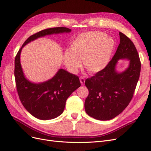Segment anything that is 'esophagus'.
Here are the masks:
<instances>
[{"mask_svg": "<svg viewBox=\"0 0 151 151\" xmlns=\"http://www.w3.org/2000/svg\"><path fill=\"white\" fill-rule=\"evenodd\" d=\"M80 82L82 85H84L85 83V78L84 77H80Z\"/></svg>", "mask_w": 151, "mask_h": 151, "instance_id": "1", "label": "esophagus"}]
</instances>
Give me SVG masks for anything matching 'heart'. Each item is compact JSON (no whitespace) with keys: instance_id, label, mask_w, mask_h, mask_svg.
Returning a JSON list of instances; mask_svg holds the SVG:
<instances>
[{"instance_id":"obj_1","label":"heart","mask_w":151,"mask_h":151,"mask_svg":"<svg viewBox=\"0 0 151 151\" xmlns=\"http://www.w3.org/2000/svg\"><path fill=\"white\" fill-rule=\"evenodd\" d=\"M115 47V42L99 31H89L77 36L70 45V52L67 50L63 60L67 68L76 72L81 66L91 73H97L106 67Z\"/></svg>"}]
</instances>
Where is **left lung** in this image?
I'll return each instance as SVG.
<instances>
[{
  "label": "left lung",
  "instance_id": "1",
  "mask_svg": "<svg viewBox=\"0 0 151 151\" xmlns=\"http://www.w3.org/2000/svg\"><path fill=\"white\" fill-rule=\"evenodd\" d=\"M120 42L111 60L104 69L87 79L89 95L84 103L86 113L94 119L108 120L120 114L133 97L141 63L134 43L121 32ZM127 59L129 65L123 72L116 69L117 61Z\"/></svg>",
  "mask_w": 151,
  "mask_h": 151
}]
</instances>
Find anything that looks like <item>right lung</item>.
Segmentation results:
<instances>
[{"label":"right lung","instance_id":"obj_1","mask_svg":"<svg viewBox=\"0 0 151 151\" xmlns=\"http://www.w3.org/2000/svg\"><path fill=\"white\" fill-rule=\"evenodd\" d=\"M70 31V29L65 27L41 31L25 41L16 56L14 76L18 95L26 110L38 119L48 120L60 116L64 110L67 98L81 86L80 81L78 76L60 68L52 79L43 83H32L26 79L21 65L22 48L39 38Z\"/></svg>","mask_w":151,"mask_h":151}]
</instances>
